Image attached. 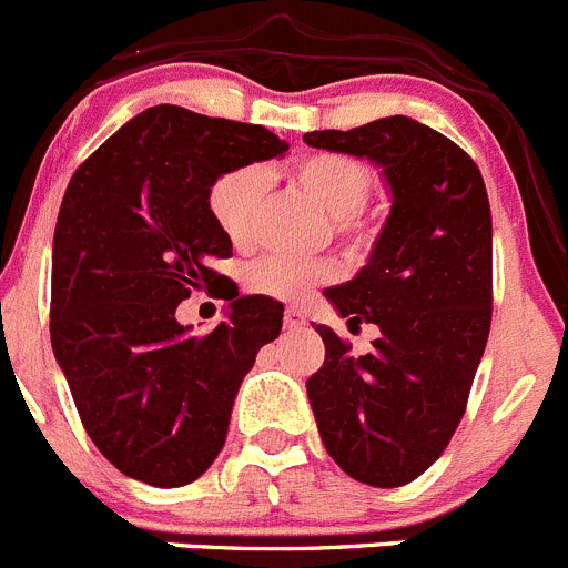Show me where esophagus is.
Returning a JSON list of instances; mask_svg holds the SVG:
<instances>
[{
  "instance_id": "obj_1",
  "label": "esophagus",
  "mask_w": 568,
  "mask_h": 568,
  "mask_svg": "<svg viewBox=\"0 0 568 568\" xmlns=\"http://www.w3.org/2000/svg\"><path fill=\"white\" fill-rule=\"evenodd\" d=\"M305 325V314L300 308H285V328L296 331Z\"/></svg>"
}]
</instances>
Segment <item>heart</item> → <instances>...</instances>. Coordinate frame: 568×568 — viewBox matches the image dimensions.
Listing matches in <instances>:
<instances>
[{
    "label": "heart",
    "mask_w": 568,
    "mask_h": 568,
    "mask_svg": "<svg viewBox=\"0 0 568 568\" xmlns=\"http://www.w3.org/2000/svg\"><path fill=\"white\" fill-rule=\"evenodd\" d=\"M294 181L331 217H336L339 232L359 237L362 229L356 223V212L365 206L373 189V172L367 163H362L359 158L339 155V152H314L294 163ZM263 186V172L254 166H240V170L223 172L209 189V214L232 246H248L257 234ZM331 277H334V268L328 263L263 257L248 268L246 283L254 294L296 300Z\"/></svg>",
    "instance_id": "heart-1"
}]
</instances>
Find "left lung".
<instances>
[{"label": "left lung", "instance_id": "1", "mask_svg": "<svg viewBox=\"0 0 568 568\" xmlns=\"http://www.w3.org/2000/svg\"><path fill=\"white\" fill-rule=\"evenodd\" d=\"M316 150L367 158L390 186V214L367 265L325 291L351 328L379 339L351 356L316 325L325 362L305 382L328 456L371 487L416 481L449 444L493 322V214L473 158L407 115L305 132Z\"/></svg>", "mask_w": 568, "mask_h": 568}]
</instances>
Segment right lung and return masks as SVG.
I'll list each match as a JSON object with an SVG mask.
<instances>
[{
	"mask_svg": "<svg viewBox=\"0 0 568 568\" xmlns=\"http://www.w3.org/2000/svg\"><path fill=\"white\" fill-rule=\"evenodd\" d=\"M288 150L260 124L158 104L126 121L70 178L53 234L50 342L101 456L135 481L201 478L229 433L257 351L283 303L223 283L226 320L195 336L175 320L221 283L232 243L209 214L223 172Z\"/></svg>",
	"mask_w": 568,
	"mask_h": 568,
	"instance_id": "right-lung-1",
	"label": "right lung"
}]
</instances>
